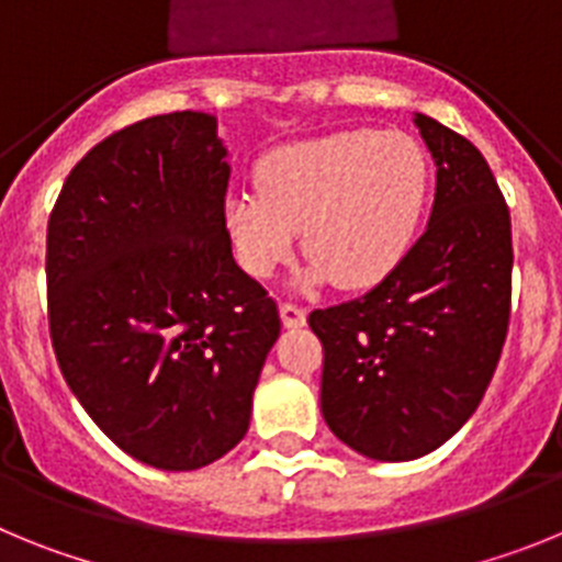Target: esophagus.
I'll return each mask as SVG.
<instances>
[{
	"mask_svg": "<svg viewBox=\"0 0 562 562\" xmlns=\"http://www.w3.org/2000/svg\"><path fill=\"white\" fill-rule=\"evenodd\" d=\"M281 321H284V326H304L306 324V310L304 306L297 304H281Z\"/></svg>",
	"mask_w": 562,
	"mask_h": 562,
	"instance_id": "obj_1",
	"label": "esophagus"
}]
</instances>
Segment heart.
I'll return each mask as SVG.
<instances>
[{
    "label": "heart",
    "mask_w": 562,
    "mask_h": 562,
    "mask_svg": "<svg viewBox=\"0 0 562 562\" xmlns=\"http://www.w3.org/2000/svg\"><path fill=\"white\" fill-rule=\"evenodd\" d=\"M430 200V160L405 132L346 128L286 143L256 162V191L225 200L241 270L270 278L304 227L297 284L369 290L405 261Z\"/></svg>",
    "instance_id": "heart-1"
}]
</instances>
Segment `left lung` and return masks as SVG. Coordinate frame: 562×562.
<instances>
[{
  "mask_svg": "<svg viewBox=\"0 0 562 562\" xmlns=\"http://www.w3.org/2000/svg\"><path fill=\"white\" fill-rule=\"evenodd\" d=\"M416 126L436 160L428 231L374 290L310 315L326 425L376 461L419 459L473 416L513 304V225L493 171L453 128L428 114Z\"/></svg>",
  "mask_w": 562,
  "mask_h": 562,
  "instance_id": "1",
  "label": "left lung"
}]
</instances>
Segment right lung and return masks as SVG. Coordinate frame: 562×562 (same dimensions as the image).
<instances>
[{"label": "right lung", "instance_id": "1", "mask_svg": "<svg viewBox=\"0 0 562 562\" xmlns=\"http://www.w3.org/2000/svg\"><path fill=\"white\" fill-rule=\"evenodd\" d=\"M216 117L171 112L81 157L49 213L58 369L143 464L200 470L245 439L278 306L233 261Z\"/></svg>", "mask_w": 562, "mask_h": 562}]
</instances>
